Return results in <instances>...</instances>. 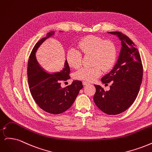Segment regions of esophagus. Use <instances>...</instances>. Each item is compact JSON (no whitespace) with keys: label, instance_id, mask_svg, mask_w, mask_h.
Returning <instances> with one entry per match:
<instances>
[{"label":"esophagus","instance_id":"esophagus-1","mask_svg":"<svg viewBox=\"0 0 152 152\" xmlns=\"http://www.w3.org/2000/svg\"><path fill=\"white\" fill-rule=\"evenodd\" d=\"M82 84H83L84 86H87V85H89V82H87L86 81H83L82 82Z\"/></svg>","mask_w":152,"mask_h":152}]
</instances>
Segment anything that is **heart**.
Listing matches in <instances>:
<instances>
[{"label": "heart", "instance_id": "heart-1", "mask_svg": "<svg viewBox=\"0 0 152 152\" xmlns=\"http://www.w3.org/2000/svg\"><path fill=\"white\" fill-rule=\"evenodd\" d=\"M78 49H69L66 60L73 68H79L82 56L91 55V68H82L75 73L74 78L86 82H93L101 75L103 71L107 72L115 63L117 52L115 45L110 40H104L100 37L87 35L78 42Z\"/></svg>", "mask_w": 152, "mask_h": 152}]
</instances>
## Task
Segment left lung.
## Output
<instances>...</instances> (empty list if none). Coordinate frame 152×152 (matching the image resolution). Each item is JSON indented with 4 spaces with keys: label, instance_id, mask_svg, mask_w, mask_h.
<instances>
[{
    "label": "left lung",
    "instance_id": "1",
    "mask_svg": "<svg viewBox=\"0 0 152 152\" xmlns=\"http://www.w3.org/2000/svg\"><path fill=\"white\" fill-rule=\"evenodd\" d=\"M121 41L122 48L118 60L112 71L102 81L105 85L111 83L109 91L94 85V102L108 115H117L126 111L135 101L142 79V65L138 50L134 42L119 31H110Z\"/></svg>",
    "mask_w": 152,
    "mask_h": 152
}]
</instances>
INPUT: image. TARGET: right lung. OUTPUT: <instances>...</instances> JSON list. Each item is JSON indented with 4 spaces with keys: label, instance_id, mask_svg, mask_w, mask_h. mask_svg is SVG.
<instances>
[{
    "label": "right lung",
    "instance_id": "obj_1",
    "mask_svg": "<svg viewBox=\"0 0 152 152\" xmlns=\"http://www.w3.org/2000/svg\"><path fill=\"white\" fill-rule=\"evenodd\" d=\"M54 34V31L49 32L35 45L29 57L27 75L30 93L35 103L45 112L59 114L71 107L83 86L81 81L74 80L71 85L61 87V82L70 78V69L66 59L63 70L54 73L44 71L37 61V50Z\"/></svg>",
    "mask_w": 152,
    "mask_h": 152
}]
</instances>
